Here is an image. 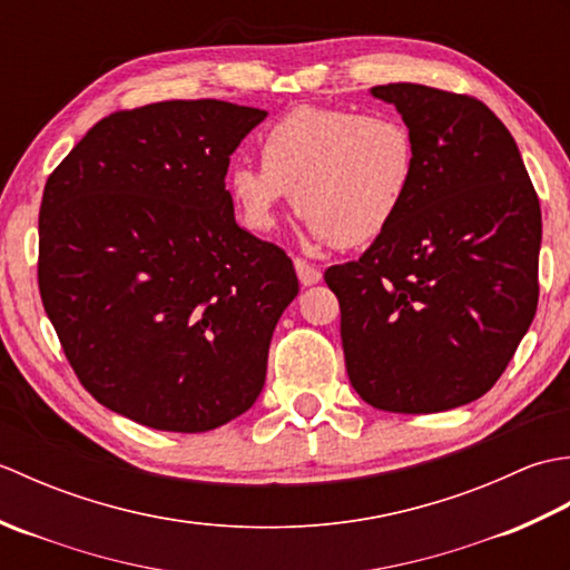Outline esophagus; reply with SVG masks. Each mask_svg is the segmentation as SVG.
<instances>
[{"label": "esophagus", "instance_id": "obj_1", "mask_svg": "<svg viewBox=\"0 0 570 570\" xmlns=\"http://www.w3.org/2000/svg\"><path fill=\"white\" fill-rule=\"evenodd\" d=\"M294 266H296V274H298V282L304 284V286H313V284H318L321 282V269L318 266H313V264H308L306 259H301V257H296L294 259Z\"/></svg>", "mask_w": 570, "mask_h": 570}]
</instances>
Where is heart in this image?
Instances as JSON below:
<instances>
[{
  "instance_id": "1",
  "label": "heart",
  "mask_w": 570,
  "mask_h": 570,
  "mask_svg": "<svg viewBox=\"0 0 570 570\" xmlns=\"http://www.w3.org/2000/svg\"><path fill=\"white\" fill-rule=\"evenodd\" d=\"M416 174V137L399 117L301 105L264 131L262 166L229 168L227 193L252 233H272L294 196L313 239L355 249L394 225Z\"/></svg>"
}]
</instances>
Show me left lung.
Segmentation results:
<instances>
[{"mask_svg":"<svg viewBox=\"0 0 570 570\" xmlns=\"http://www.w3.org/2000/svg\"><path fill=\"white\" fill-rule=\"evenodd\" d=\"M416 137L419 174L394 225L325 269L341 301L350 384L394 414L475 402L500 380L539 304L541 208L488 105L416 82L370 90Z\"/></svg>","mask_w":570,"mask_h":570,"instance_id":"8db88e82","label":"left lung"}]
</instances>
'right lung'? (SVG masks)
<instances>
[{
	"instance_id": "add662e5",
	"label": "right lung",
	"mask_w": 570,
	"mask_h": 570,
	"mask_svg": "<svg viewBox=\"0 0 570 570\" xmlns=\"http://www.w3.org/2000/svg\"><path fill=\"white\" fill-rule=\"evenodd\" d=\"M264 117L223 100L115 112L46 180L43 308L85 390L141 426L213 431L264 386L298 278L282 247L237 225L225 188Z\"/></svg>"
}]
</instances>
